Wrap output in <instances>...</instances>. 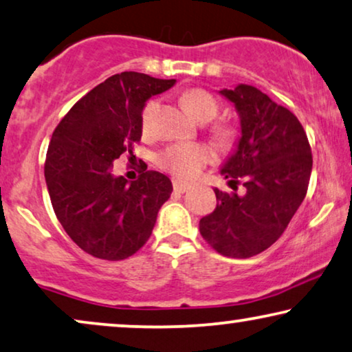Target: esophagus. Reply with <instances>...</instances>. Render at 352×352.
<instances>
[{
  "label": "esophagus",
  "instance_id": "34e87169",
  "mask_svg": "<svg viewBox=\"0 0 352 352\" xmlns=\"http://www.w3.org/2000/svg\"><path fill=\"white\" fill-rule=\"evenodd\" d=\"M172 185H174V191L175 192H185L190 185H188L186 182H182V180H174L172 182Z\"/></svg>",
  "mask_w": 352,
  "mask_h": 352
}]
</instances>
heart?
<instances>
[{
  "label": "heart",
  "instance_id": "obj_1",
  "mask_svg": "<svg viewBox=\"0 0 352 352\" xmlns=\"http://www.w3.org/2000/svg\"><path fill=\"white\" fill-rule=\"evenodd\" d=\"M183 103L188 111L201 122H209L215 120L220 111V105L217 98L209 91L201 87H191L183 92ZM160 110V100L150 98L146 100L140 113V127L145 135L155 131L156 115ZM212 135L221 146H231L237 137L234 126L215 124L212 127ZM212 160V153L206 145L201 143H172L164 150L157 153L156 164L172 175L178 178H192L202 170L207 162Z\"/></svg>",
  "mask_w": 352,
  "mask_h": 352
}]
</instances>
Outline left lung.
<instances>
[{"mask_svg":"<svg viewBox=\"0 0 352 352\" xmlns=\"http://www.w3.org/2000/svg\"><path fill=\"white\" fill-rule=\"evenodd\" d=\"M241 116L239 145L221 175L237 191L215 188L217 207L199 221L201 236L212 249L231 258H249L282 236L308 191L313 155L294 113L254 86L220 91Z\"/></svg>","mask_w":352,"mask_h":352,"instance_id":"1","label":"left lung"}]
</instances>
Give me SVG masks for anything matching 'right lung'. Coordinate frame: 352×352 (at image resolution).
<instances>
[{"mask_svg":"<svg viewBox=\"0 0 352 352\" xmlns=\"http://www.w3.org/2000/svg\"><path fill=\"white\" fill-rule=\"evenodd\" d=\"M174 82L137 72L113 75L79 98L52 133L44 177L54 212L72 241L96 258L118 261L140 250L170 197L169 177L140 161L142 174L127 183L113 175V161L132 155L143 105Z\"/></svg>","mask_w":352,"mask_h":352,"instance_id":"obj_1","label":"right lung"}]
</instances>
